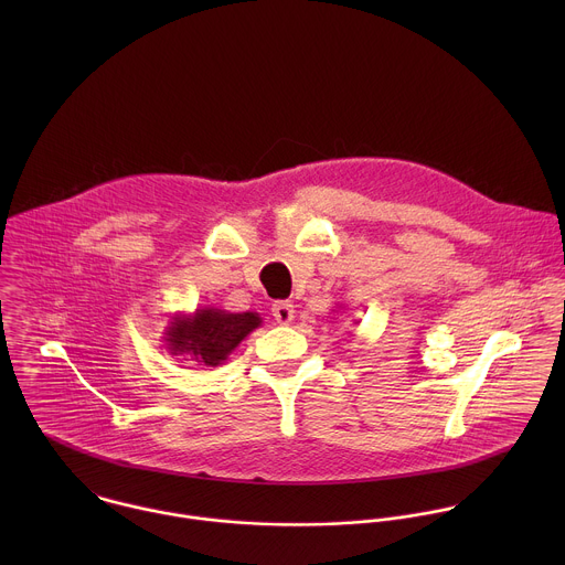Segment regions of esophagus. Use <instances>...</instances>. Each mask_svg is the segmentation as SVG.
Listing matches in <instances>:
<instances>
[{
	"label": "esophagus",
	"mask_w": 565,
	"mask_h": 565,
	"mask_svg": "<svg viewBox=\"0 0 565 565\" xmlns=\"http://www.w3.org/2000/svg\"><path fill=\"white\" fill-rule=\"evenodd\" d=\"M294 313H296V311H294V305L287 302V300H278V302L271 305V316H274V320L278 323H282V326L294 322V318H296Z\"/></svg>",
	"instance_id": "obj_1"
}]
</instances>
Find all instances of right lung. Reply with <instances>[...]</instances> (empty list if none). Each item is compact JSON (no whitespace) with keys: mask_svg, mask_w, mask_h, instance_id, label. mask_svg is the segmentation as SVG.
<instances>
[{"mask_svg":"<svg viewBox=\"0 0 565 565\" xmlns=\"http://www.w3.org/2000/svg\"><path fill=\"white\" fill-rule=\"evenodd\" d=\"M260 323L258 313H231L217 307L175 313L164 330V348L171 356L193 361L195 367H215Z\"/></svg>","mask_w":565,"mask_h":565,"instance_id":"1","label":"right lung"}]
</instances>
